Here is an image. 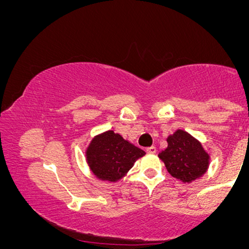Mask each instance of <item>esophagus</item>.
I'll use <instances>...</instances> for the list:
<instances>
[{
	"instance_id": "34e87169",
	"label": "esophagus",
	"mask_w": 249,
	"mask_h": 249,
	"mask_svg": "<svg viewBox=\"0 0 249 249\" xmlns=\"http://www.w3.org/2000/svg\"><path fill=\"white\" fill-rule=\"evenodd\" d=\"M146 152H148V153H152V155H155V153L157 152L156 146H150V148H146Z\"/></svg>"
}]
</instances>
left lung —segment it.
<instances>
[{
    "label": "left lung",
    "instance_id": "obj_1",
    "mask_svg": "<svg viewBox=\"0 0 249 249\" xmlns=\"http://www.w3.org/2000/svg\"><path fill=\"white\" fill-rule=\"evenodd\" d=\"M167 148L158 157L171 176L185 184L202 177L209 169L210 155L202 143L184 129L167 138Z\"/></svg>",
    "mask_w": 249,
    "mask_h": 249
}]
</instances>
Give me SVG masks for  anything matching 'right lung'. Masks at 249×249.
Instances as JSON below:
<instances>
[{"instance_id": "right-lung-1", "label": "right lung", "mask_w": 249, "mask_h": 249, "mask_svg": "<svg viewBox=\"0 0 249 249\" xmlns=\"http://www.w3.org/2000/svg\"><path fill=\"white\" fill-rule=\"evenodd\" d=\"M144 155L143 150L109 129L91 140L86 150V160L98 179L116 183Z\"/></svg>"}]
</instances>
